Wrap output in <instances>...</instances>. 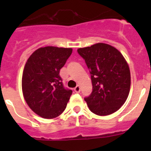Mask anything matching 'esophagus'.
<instances>
[{
	"mask_svg": "<svg viewBox=\"0 0 151 151\" xmlns=\"http://www.w3.org/2000/svg\"><path fill=\"white\" fill-rule=\"evenodd\" d=\"M74 91L76 92V93H79V92H80V86H79V85H77L76 87L74 88Z\"/></svg>",
	"mask_w": 151,
	"mask_h": 151,
	"instance_id": "34e87169",
	"label": "esophagus"
}]
</instances>
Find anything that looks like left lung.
I'll return each mask as SVG.
<instances>
[{
	"label": "left lung",
	"instance_id": "8db88e82",
	"mask_svg": "<svg viewBox=\"0 0 151 151\" xmlns=\"http://www.w3.org/2000/svg\"><path fill=\"white\" fill-rule=\"evenodd\" d=\"M91 73V94L85 101L92 113L107 116L115 113L127 99L131 75L122 54L114 47L97 43L77 50Z\"/></svg>",
	"mask_w": 151,
	"mask_h": 151
}]
</instances>
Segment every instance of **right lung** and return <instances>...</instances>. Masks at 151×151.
<instances>
[{"instance_id": "right-lung-1", "label": "right lung", "mask_w": 151, "mask_h": 151, "mask_svg": "<svg viewBox=\"0 0 151 151\" xmlns=\"http://www.w3.org/2000/svg\"><path fill=\"white\" fill-rule=\"evenodd\" d=\"M72 52V48L41 47L25 65L22 78L24 98L31 110L42 118H56L66 109L73 91L64 87L60 71Z\"/></svg>"}]
</instances>
